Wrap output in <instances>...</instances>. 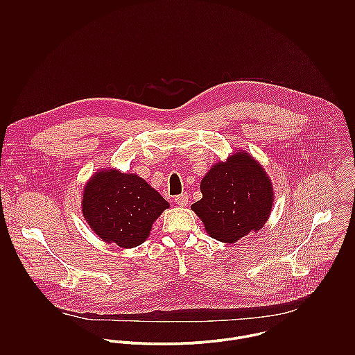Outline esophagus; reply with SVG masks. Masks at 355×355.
I'll return each mask as SVG.
<instances>
[{
  "instance_id": "1",
  "label": "esophagus",
  "mask_w": 355,
  "mask_h": 355,
  "mask_svg": "<svg viewBox=\"0 0 355 355\" xmlns=\"http://www.w3.org/2000/svg\"><path fill=\"white\" fill-rule=\"evenodd\" d=\"M175 202L178 203L179 206H186L189 202V197L187 194H180V196H176L175 198Z\"/></svg>"
}]
</instances>
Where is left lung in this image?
Here are the masks:
<instances>
[{
    "label": "left lung",
    "mask_w": 355,
    "mask_h": 355,
    "mask_svg": "<svg viewBox=\"0 0 355 355\" xmlns=\"http://www.w3.org/2000/svg\"><path fill=\"white\" fill-rule=\"evenodd\" d=\"M202 198L191 209L216 241L235 243L259 231L270 216L273 187L265 169L246 152L238 150L217 162L201 182Z\"/></svg>",
    "instance_id": "obj_1"
}]
</instances>
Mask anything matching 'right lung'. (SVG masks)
<instances>
[{
	"label": "right lung",
	"instance_id": "add662e5",
	"mask_svg": "<svg viewBox=\"0 0 355 355\" xmlns=\"http://www.w3.org/2000/svg\"><path fill=\"white\" fill-rule=\"evenodd\" d=\"M169 207L158 191L134 173L105 169L94 173L83 191L82 211L103 242L124 249L142 245L153 223Z\"/></svg>",
	"mask_w": 355,
	"mask_h": 355
}]
</instances>
